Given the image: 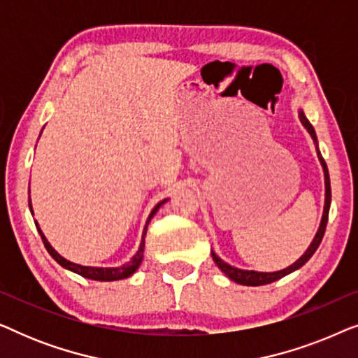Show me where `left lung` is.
I'll return each instance as SVG.
<instances>
[{
	"label": "left lung",
	"mask_w": 358,
	"mask_h": 358,
	"mask_svg": "<svg viewBox=\"0 0 358 358\" xmlns=\"http://www.w3.org/2000/svg\"><path fill=\"white\" fill-rule=\"evenodd\" d=\"M298 117H300V122L303 124V127L308 130V134L311 135L313 141H315L316 145V153H317V159H320L321 163V168H322V173H324V208H322V217H321V223H320V228H317V231L315 234V238H313V241L310 246L305 252H303V256L298 259L292 264V266H288L285 268H282V271H275V272H257V271H248V268H238L234 266H229L228 262H224L222 257L217 256V252L212 251V257L215 264H217L220 271H222L224 275L228 278H231L233 282L239 283V285H248V287H259V285H267V283H272L278 280V278L288 275V273L298 271V268L305 266V264L310 261L313 254L316 252V249L320 248V244L322 241V236H324V231H326V224H327V217H329V207H331V180H329V171H327V166H326V161L322 159V155L320 151V146H317V136H316V131L313 129V125L310 124V120L306 119L305 112L301 109H298Z\"/></svg>",
	"instance_id": "obj_1"
}]
</instances>
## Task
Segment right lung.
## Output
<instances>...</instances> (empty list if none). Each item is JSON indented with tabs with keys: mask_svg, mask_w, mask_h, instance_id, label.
<instances>
[{
	"mask_svg": "<svg viewBox=\"0 0 358 358\" xmlns=\"http://www.w3.org/2000/svg\"><path fill=\"white\" fill-rule=\"evenodd\" d=\"M42 134V131H41ZM29 194H31V190H29ZM169 199H164L161 200L159 203L155 205V208L151 210V213L148 215V220H146V224L143 228V234H141V243H140V248L138 251H136V254L134 257L130 259L129 262L122 264V266L119 267H92V266H81V264H76V262H71L68 261V259H65L63 256H60L55 249H53V246L50 243H48V239L45 238V234L42 233L41 227H38V223L36 222V227H37V231L38 234H41L42 241H43V246H45V249L48 251V254L55 259V261L60 264L62 267H65L66 271H71L78 273V275L85 277V278H91V280H99V282H114V280H122V278H127L130 275H134V273L138 271L140 264L141 261H143V251H145V236H146V229H148V224L151 222V218L155 217L156 212H158L159 207L163 203L168 202ZM29 208H31V213H34L32 210V203H31V197H29Z\"/></svg>",
	"mask_w": 358,
	"mask_h": 358,
	"instance_id": "add662e5",
	"label": "right lung"
}]
</instances>
